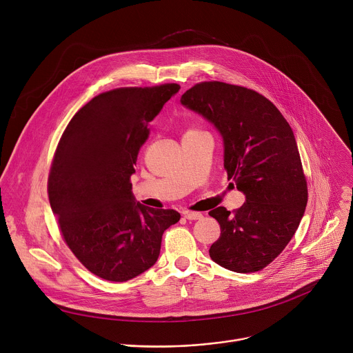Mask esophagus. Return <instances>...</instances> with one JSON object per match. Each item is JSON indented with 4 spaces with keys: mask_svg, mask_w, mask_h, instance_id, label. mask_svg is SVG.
<instances>
[{
    "mask_svg": "<svg viewBox=\"0 0 353 353\" xmlns=\"http://www.w3.org/2000/svg\"><path fill=\"white\" fill-rule=\"evenodd\" d=\"M185 218L189 219V221H196V219H201L203 218V214L201 212H185Z\"/></svg>",
    "mask_w": 353,
    "mask_h": 353,
    "instance_id": "1",
    "label": "esophagus"
}]
</instances>
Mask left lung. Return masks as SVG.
Wrapping results in <instances>:
<instances>
[{"label":"left lung","mask_w":353,"mask_h":353,"mask_svg":"<svg viewBox=\"0 0 353 353\" xmlns=\"http://www.w3.org/2000/svg\"><path fill=\"white\" fill-rule=\"evenodd\" d=\"M181 103L219 132L228 179L245 196L233 214L225 207L210 211L221 226L210 256L232 272L261 270L292 239L307 201L294 132L270 101L244 87L200 83Z\"/></svg>","instance_id":"8db88e82"}]
</instances>
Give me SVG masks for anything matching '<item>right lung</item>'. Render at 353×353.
<instances>
[{
	"mask_svg": "<svg viewBox=\"0 0 353 353\" xmlns=\"http://www.w3.org/2000/svg\"><path fill=\"white\" fill-rule=\"evenodd\" d=\"M181 87L119 88L95 97L66 127L52 163L48 194L63 239L94 274L127 281L152 268L175 210L135 200L130 178L149 123Z\"/></svg>",
	"mask_w": 353,
	"mask_h": 353,
	"instance_id": "add662e5",
	"label": "right lung"
}]
</instances>
